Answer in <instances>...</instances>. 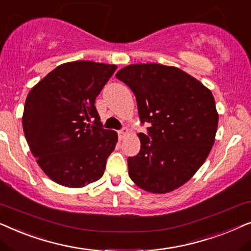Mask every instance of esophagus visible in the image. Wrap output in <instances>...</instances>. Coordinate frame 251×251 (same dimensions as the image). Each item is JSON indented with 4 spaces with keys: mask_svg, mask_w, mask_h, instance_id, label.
Returning <instances> with one entry per match:
<instances>
[{
    "mask_svg": "<svg viewBox=\"0 0 251 251\" xmlns=\"http://www.w3.org/2000/svg\"><path fill=\"white\" fill-rule=\"evenodd\" d=\"M126 134H127V129H126V128L122 129V131H118V138H119V140H123L126 136Z\"/></svg>",
    "mask_w": 251,
    "mask_h": 251,
    "instance_id": "1",
    "label": "esophagus"
}]
</instances>
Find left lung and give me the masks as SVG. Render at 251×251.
Wrapping results in <instances>:
<instances>
[{
    "instance_id": "left-lung-1",
    "label": "left lung",
    "mask_w": 251,
    "mask_h": 251,
    "mask_svg": "<svg viewBox=\"0 0 251 251\" xmlns=\"http://www.w3.org/2000/svg\"><path fill=\"white\" fill-rule=\"evenodd\" d=\"M117 78L134 93L141 123V149L128 157V176L136 186L165 194L188 181L209 156L218 127V112L209 88L176 66L132 64Z\"/></svg>"
}]
</instances>
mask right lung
I'll return each mask as SVG.
<instances>
[{
	"label": "right lung",
	"mask_w": 251,
	"mask_h": 251,
	"mask_svg": "<svg viewBox=\"0 0 251 251\" xmlns=\"http://www.w3.org/2000/svg\"><path fill=\"white\" fill-rule=\"evenodd\" d=\"M116 69L92 61L64 63L28 93L23 113L26 141L42 171L58 185L81 188L104 173L118 134L102 127L95 99Z\"/></svg>",
	"instance_id": "1"
}]
</instances>
